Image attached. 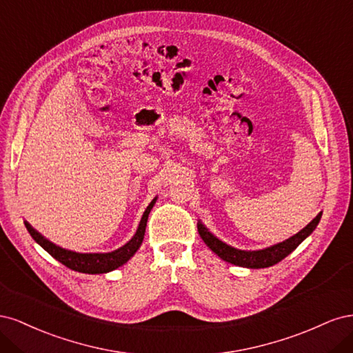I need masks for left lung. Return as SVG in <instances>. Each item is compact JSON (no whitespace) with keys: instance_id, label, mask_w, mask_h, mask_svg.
I'll list each match as a JSON object with an SVG mask.
<instances>
[{"instance_id":"left-lung-1","label":"left lung","mask_w":353,"mask_h":353,"mask_svg":"<svg viewBox=\"0 0 353 353\" xmlns=\"http://www.w3.org/2000/svg\"><path fill=\"white\" fill-rule=\"evenodd\" d=\"M319 219H321V213H318L316 218L312 219V222H309L302 231H299L296 234V236L290 237L283 243L271 245V248H266L263 250H253V252L240 250V249L232 248V245L227 243H223L216 236H213V234L203 225L201 222L197 223V230L203 241H205L209 245V249L212 252H215L221 259L239 266H245V268H268V266L279 263L285 258V256L290 254L297 245L316 228Z\"/></svg>"}]
</instances>
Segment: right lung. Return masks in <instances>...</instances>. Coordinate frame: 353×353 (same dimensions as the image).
Here are the masks:
<instances>
[{
	"label": "right lung",
	"instance_id": "obj_1",
	"mask_svg": "<svg viewBox=\"0 0 353 353\" xmlns=\"http://www.w3.org/2000/svg\"><path fill=\"white\" fill-rule=\"evenodd\" d=\"M154 203H156V199L147 206L135 236L125 245H122L121 249L110 253H78V252L63 249V248H59V245H56L54 243H51L50 240H47L35 228H32L30 223L25 222V225L32 239H34L42 249H46L52 258L57 259L65 266H68V268L78 272H85V274H104V272L119 268L121 265L130 261L131 256H134V253L138 250V248H140L144 239L148 213H150V210L153 209Z\"/></svg>",
	"mask_w": 353,
	"mask_h": 353
}]
</instances>
